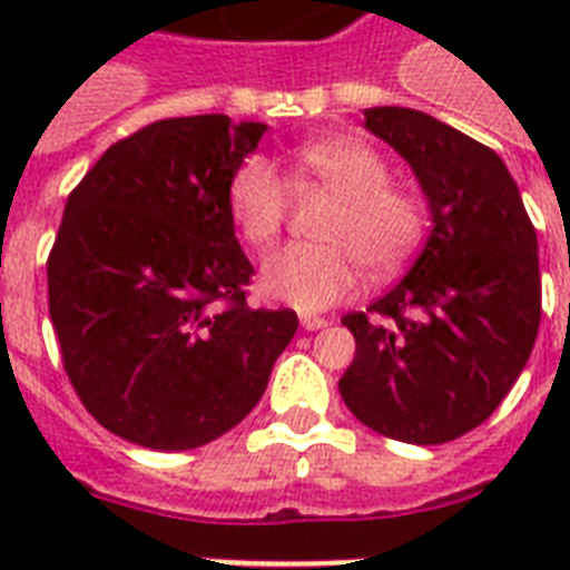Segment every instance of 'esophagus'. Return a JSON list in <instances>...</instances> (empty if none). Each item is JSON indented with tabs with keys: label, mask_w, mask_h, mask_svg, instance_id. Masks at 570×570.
<instances>
[{
	"label": "esophagus",
	"mask_w": 570,
	"mask_h": 570,
	"mask_svg": "<svg viewBox=\"0 0 570 570\" xmlns=\"http://www.w3.org/2000/svg\"><path fill=\"white\" fill-rule=\"evenodd\" d=\"M325 325H328V320H325V316H313V313H304L302 316L304 331H320V328H325Z\"/></svg>",
	"instance_id": "34e87169"
}]
</instances>
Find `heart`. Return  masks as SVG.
<instances>
[{
    "label": "heart",
    "instance_id": "1",
    "mask_svg": "<svg viewBox=\"0 0 570 570\" xmlns=\"http://www.w3.org/2000/svg\"><path fill=\"white\" fill-rule=\"evenodd\" d=\"M295 174L340 195L322 227V245L295 242L263 259V293L298 307L325 311L343 302L364 266L390 275L414 257L429 230V213L414 191L393 186L387 159L352 138L311 141L293 150ZM227 209L236 230L254 248L277 239L289 213V183L266 156H248L230 174Z\"/></svg>",
    "mask_w": 570,
    "mask_h": 570
}]
</instances>
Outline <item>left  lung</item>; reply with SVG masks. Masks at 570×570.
Instances as JSON below:
<instances>
[{"mask_svg": "<svg viewBox=\"0 0 570 570\" xmlns=\"http://www.w3.org/2000/svg\"><path fill=\"white\" fill-rule=\"evenodd\" d=\"M366 129L414 168L432 206L423 254L390 293L343 316L348 411L393 441L450 443L494 414L541 322L539 239L503 159L432 115L366 109Z\"/></svg>", "mask_w": 570, "mask_h": 570, "instance_id": "left-lung-1", "label": "left lung"}]
</instances>
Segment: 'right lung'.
<instances>
[{
  "mask_svg": "<svg viewBox=\"0 0 570 570\" xmlns=\"http://www.w3.org/2000/svg\"><path fill=\"white\" fill-rule=\"evenodd\" d=\"M266 124L191 115L120 138L70 191L47 257L49 320L85 411L147 450H195L266 393L298 316L254 311L227 209Z\"/></svg>",
  "mask_w": 570,
  "mask_h": 570,
  "instance_id": "obj_1",
  "label": "right lung"
}]
</instances>
